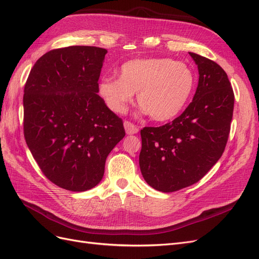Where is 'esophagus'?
Returning a JSON list of instances; mask_svg holds the SVG:
<instances>
[{
	"mask_svg": "<svg viewBox=\"0 0 259 259\" xmlns=\"http://www.w3.org/2000/svg\"><path fill=\"white\" fill-rule=\"evenodd\" d=\"M124 128H125V132H126L127 135H134L138 133V127L136 126V125H134L128 121L124 122Z\"/></svg>",
	"mask_w": 259,
	"mask_h": 259,
	"instance_id": "obj_1",
	"label": "esophagus"
}]
</instances>
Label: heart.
Listing matches in <instances>:
<instances>
[{"mask_svg":"<svg viewBox=\"0 0 259 259\" xmlns=\"http://www.w3.org/2000/svg\"><path fill=\"white\" fill-rule=\"evenodd\" d=\"M120 79L103 77L98 93L108 108L123 113L137 93V101L154 121L174 119L189 100L194 74L184 62L170 58H138L121 66Z\"/></svg>","mask_w":259,"mask_h":259,"instance_id":"b5f03b06","label":"heart"}]
</instances>
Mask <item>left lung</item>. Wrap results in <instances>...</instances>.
<instances>
[{
    "mask_svg": "<svg viewBox=\"0 0 259 259\" xmlns=\"http://www.w3.org/2000/svg\"><path fill=\"white\" fill-rule=\"evenodd\" d=\"M189 54L199 70L190 105L173 122L140 131V170L147 184L162 192L205 176L223 155L230 133L234 95L228 75L215 61Z\"/></svg>",
    "mask_w": 259,
    "mask_h": 259,
    "instance_id": "1",
    "label": "left lung"
}]
</instances>
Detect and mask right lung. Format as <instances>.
Returning <instances> with one entry per match:
<instances>
[{"instance_id": "right-lung-1", "label": "right lung", "mask_w": 259, "mask_h": 259, "mask_svg": "<svg viewBox=\"0 0 259 259\" xmlns=\"http://www.w3.org/2000/svg\"><path fill=\"white\" fill-rule=\"evenodd\" d=\"M107 50L69 46L44 54L23 95V134L43 174L66 190L97 186L108 154L123 139L122 119L98 95Z\"/></svg>"}]
</instances>
